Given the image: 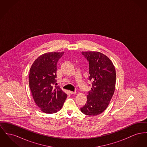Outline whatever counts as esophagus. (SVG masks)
I'll return each mask as SVG.
<instances>
[{
    "label": "esophagus",
    "instance_id": "obj_1",
    "mask_svg": "<svg viewBox=\"0 0 147 147\" xmlns=\"http://www.w3.org/2000/svg\"><path fill=\"white\" fill-rule=\"evenodd\" d=\"M69 93H70V94H74L76 93V92H71V91H70Z\"/></svg>",
    "mask_w": 147,
    "mask_h": 147
}]
</instances>
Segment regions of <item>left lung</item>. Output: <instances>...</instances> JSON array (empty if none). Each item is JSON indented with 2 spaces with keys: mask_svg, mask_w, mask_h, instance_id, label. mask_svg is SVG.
<instances>
[{
  "mask_svg": "<svg viewBox=\"0 0 147 147\" xmlns=\"http://www.w3.org/2000/svg\"><path fill=\"white\" fill-rule=\"evenodd\" d=\"M82 54L89 63L88 79L92 82V86L88 92L86 103L80 110L87 115H97L106 109L114 93L115 69L109 58L101 53Z\"/></svg>",
  "mask_w": 147,
  "mask_h": 147,
  "instance_id": "left-lung-1",
  "label": "left lung"
}]
</instances>
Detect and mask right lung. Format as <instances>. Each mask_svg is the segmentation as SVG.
Wrapping results in <instances>:
<instances>
[{"label": "right lung", "mask_w": 147, "mask_h": 147, "mask_svg": "<svg viewBox=\"0 0 147 147\" xmlns=\"http://www.w3.org/2000/svg\"><path fill=\"white\" fill-rule=\"evenodd\" d=\"M64 52H51L38 57L29 72V87L35 102L41 111L52 114L59 111L67 95L57 86V64Z\"/></svg>", "instance_id": "right-lung-1"}]
</instances>
